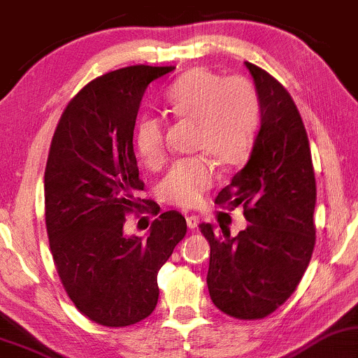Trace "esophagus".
Masks as SVG:
<instances>
[{"label": "esophagus", "instance_id": "obj_1", "mask_svg": "<svg viewBox=\"0 0 358 358\" xmlns=\"http://www.w3.org/2000/svg\"><path fill=\"white\" fill-rule=\"evenodd\" d=\"M187 224L189 229H194V228H198V224H200V220H198V216L189 215V216H187Z\"/></svg>", "mask_w": 358, "mask_h": 358}]
</instances>
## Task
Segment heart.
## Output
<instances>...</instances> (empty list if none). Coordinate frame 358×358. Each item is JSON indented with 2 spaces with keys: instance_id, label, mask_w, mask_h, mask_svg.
<instances>
[{
  "instance_id": "heart-1",
  "label": "heart",
  "mask_w": 358,
  "mask_h": 358,
  "mask_svg": "<svg viewBox=\"0 0 358 358\" xmlns=\"http://www.w3.org/2000/svg\"><path fill=\"white\" fill-rule=\"evenodd\" d=\"M169 110L178 119L196 120L194 145L223 165H238L250 153L259 120V99L250 80L194 67L173 80L164 94ZM135 152L148 169L165 160V129L157 117H143L134 135ZM215 164L208 155L178 160L169 170L158 194L165 203L180 208L200 205L216 182Z\"/></svg>"
}]
</instances>
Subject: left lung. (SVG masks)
<instances>
[{"instance_id":"left-lung-1","label":"left lung","mask_w":358,"mask_h":358,"mask_svg":"<svg viewBox=\"0 0 358 358\" xmlns=\"http://www.w3.org/2000/svg\"><path fill=\"white\" fill-rule=\"evenodd\" d=\"M259 99L261 127L250 160L215 203L244 208L250 224L231 236L200 224L210 243L213 304L236 319H262L301 282L315 244V176L309 138L292 97L264 69L244 62Z\"/></svg>"}]
</instances>
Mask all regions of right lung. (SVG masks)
I'll return each mask as SVG.
<instances>
[{"label": "right lung", "mask_w": 358, "mask_h": 358, "mask_svg": "<svg viewBox=\"0 0 358 358\" xmlns=\"http://www.w3.org/2000/svg\"><path fill=\"white\" fill-rule=\"evenodd\" d=\"M175 67L130 66L89 83L62 112L44 171L52 259L80 314L127 327L152 314L157 274L187 234L178 211L162 213L145 239L125 236V215L145 200L134 153L135 120L152 80ZM158 215L160 206L147 201Z\"/></svg>", "instance_id": "add662e5"}]
</instances>
